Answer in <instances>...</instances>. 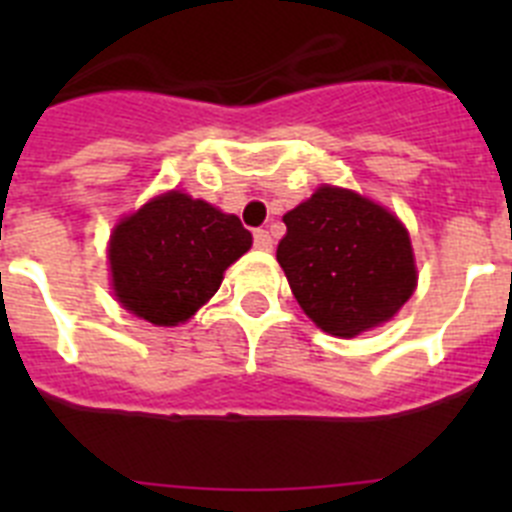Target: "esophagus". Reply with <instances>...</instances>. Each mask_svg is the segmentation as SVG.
<instances>
[{"label": "esophagus", "mask_w": 512, "mask_h": 512, "mask_svg": "<svg viewBox=\"0 0 512 512\" xmlns=\"http://www.w3.org/2000/svg\"><path fill=\"white\" fill-rule=\"evenodd\" d=\"M253 246L259 248V251H271V246H274V241H271L269 230H264V228L253 230Z\"/></svg>", "instance_id": "obj_1"}]
</instances>
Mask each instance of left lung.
<instances>
[{
  "instance_id": "1",
  "label": "left lung",
  "mask_w": 512,
  "mask_h": 512,
  "mask_svg": "<svg viewBox=\"0 0 512 512\" xmlns=\"http://www.w3.org/2000/svg\"><path fill=\"white\" fill-rule=\"evenodd\" d=\"M277 261L302 310L330 336L390 320L415 289L408 230L348 189L320 187L284 215Z\"/></svg>"
}]
</instances>
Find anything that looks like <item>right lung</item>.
<instances>
[{"mask_svg": "<svg viewBox=\"0 0 512 512\" xmlns=\"http://www.w3.org/2000/svg\"><path fill=\"white\" fill-rule=\"evenodd\" d=\"M251 248L235 215L182 192L161 194L112 233V287L122 307L153 325L184 323Z\"/></svg>", "mask_w": 512, "mask_h": 512, "instance_id": "1", "label": "right lung"}]
</instances>
